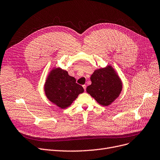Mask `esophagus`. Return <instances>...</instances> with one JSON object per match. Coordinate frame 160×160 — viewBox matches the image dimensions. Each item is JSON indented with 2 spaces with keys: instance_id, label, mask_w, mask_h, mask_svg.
Wrapping results in <instances>:
<instances>
[{
  "instance_id": "esophagus-1",
  "label": "esophagus",
  "mask_w": 160,
  "mask_h": 160,
  "mask_svg": "<svg viewBox=\"0 0 160 160\" xmlns=\"http://www.w3.org/2000/svg\"><path fill=\"white\" fill-rule=\"evenodd\" d=\"M83 88H84V90L86 91V85H83Z\"/></svg>"
}]
</instances>
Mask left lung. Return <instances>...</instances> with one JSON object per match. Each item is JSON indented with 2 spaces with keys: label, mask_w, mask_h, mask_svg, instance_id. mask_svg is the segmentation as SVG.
<instances>
[{
  "label": "left lung",
  "mask_w": 160,
  "mask_h": 160,
  "mask_svg": "<svg viewBox=\"0 0 160 160\" xmlns=\"http://www.w3.org/2000/svg\"><path fill=\"white\" fill-rule=\"evenodd\" d=\"M90 80L92 84L86 92L101 105H111L121 93L122 82L111 65L94 70Z\"/></svg>",
  "instance_id": "8db88e82"
}]
</instances>
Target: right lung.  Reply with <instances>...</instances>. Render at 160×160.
<instances>
[{
	"label": "right lung",
	"instance_id": "add662e5",
	"mask_svg": "<svg viewBox=\"0 0 160 160\" xmlns=\"http://www.w3.org/2000/svg\"><path fill=\"white\" fill-rule=\"evenodd\" d=\"M45 96L51 102L61 109L68 108L84 92L82 86L76 83V79L68 75L67 70L54 67L47 75L44 84Z\"/></svg>",
	"mask_w": 160,
	"mask_h": 160
}]
</instances>
